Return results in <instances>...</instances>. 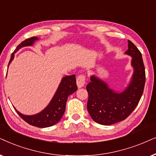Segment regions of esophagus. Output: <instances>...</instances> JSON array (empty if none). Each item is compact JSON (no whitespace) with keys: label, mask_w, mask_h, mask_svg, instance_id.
<instances>
[{"label":"esophagus","mask_w":156,"mask_h":156,"mask_svg":"<svg viewBox=\"0 0 156 156\" xmlns=\"http://www.w3.org/2000/svg\"><path fill=\"white\" fill-rule=\"evenodd\" d=\"M77 86H78V88H81L86 84V76L84 75H80V76H78L77 78Z\"/></svg>","instance_id":"1"}]
</instances>
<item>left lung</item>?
I'll return each instance as SVG.
<instances>
[{
    "mask_svg": "<svg viewBox=\"0 0 156 156\" xmlns=\"http://www.w3.org/2000/svg\"><path fill=\"white\" fill-rule=\"evenodd\" d=\"M126 54L132 57L134 68L131 81L121 93L111 90L106 83L95 76L90 77L87 85L88 101L87 109L96 123L109 126L125 120L138 105L144 90L146 72L142 54L136 45L128 40Z\"/></svg>",
    "mask_w": 156,
    "mask_h": 156,
    "instance_id": "8db88e82",
    "label": "left lung"
}]
</instances>
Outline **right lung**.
I'll return each mask as SVG.
<instances>
[{
	"instance_id": "obj_1",
	"label": "right lung",
	"mask_w": 156,
	"mask_h": 156,
	"mask_svg": "<svg viewBox=\"0 0 156 156\" xmlns=\"http://www.w3.org/2000/svg\"><path fill=\"white\" fill-rule=\"evenodd\" d=\"M36 40H38L37 37H31L20 43V44L18 45L13 53L11 54L8 66L13 61L14 53H16V51H18L22 47L32 45ZM77 89L78 87L76 85V76L75 75L66 76L63 78L58 88L48 106L39 113L33 115H26L20 113L15 108H14L20 118L30 125L38 128L50 127L55 125L61 119L65 112L68 97L72 93L76 92Z\"/></svg>"
}]
</instances>
